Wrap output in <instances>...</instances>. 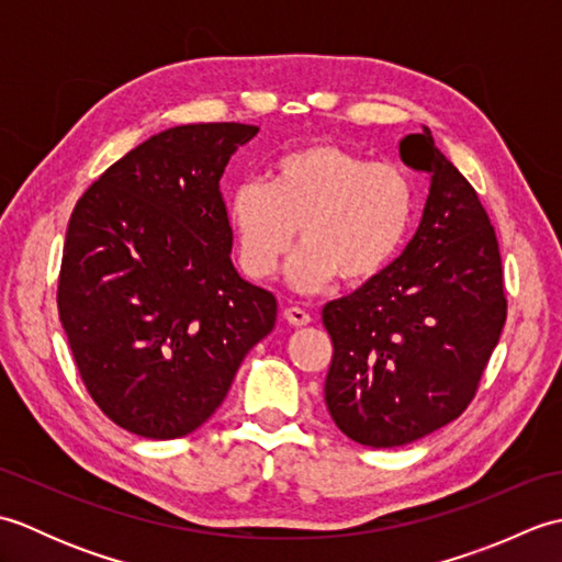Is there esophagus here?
<instances>
[{
  "mask_svg": "<svg viewBox=\"0 0 562 562\" xmlns=\"http://www.w3.org/2000/svg\"><path fill=\"white\" fill-rule=\"evenodd\" d=\"M284 321L292 326H306V324H312V314L304 312V308H300V306H288L284 308Z\"/></svg>",
  "mask_w": 562,
  "mask_h": 562,
  "instance_id": "34e87169",
  "label": "esophagus"
}]
</instances>
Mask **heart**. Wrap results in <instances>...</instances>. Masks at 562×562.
<instances>
[{
  "mask_svg": "<svg viewBox=\"0 0 562 562\" xmlns=\"http://www.w3.org/2000/svg\"><path fill=\"white\" fill-rule=\"evenodd\" d=\"M415 217L408 169L326 139L284 151L268 183L246 181L226 200L238 266L250 280L270 278L300 234L290 282L302 292L338 278L348 288L372 282L401 254Z\"/></svg>",
  "mask_w": 562,
  "mask_h": 562,
  "instance_id": "1",
  "label": "heart"
}]
</instances>
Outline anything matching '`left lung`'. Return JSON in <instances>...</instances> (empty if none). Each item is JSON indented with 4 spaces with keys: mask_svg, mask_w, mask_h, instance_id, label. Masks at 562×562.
<instances>
[{
    "mask_svg": "<svg viewBox=\"0 0 562 562\" xmlns=\"http://www.w3.org/2000/svg\"><path fill=\"white\" fill-rule=\"evenodd\" d=\"M401 159L432 176L423 222L391 266L324 306L326 405L357 445L391 449L469 408L507 318L503 258L479 193L425 127Z\"/></svg>",
    "mask_w": 562,
    "mask_h": 562,
    "instance_id": "left-lung-1",
    "label": "left lung"
}]
</instances>
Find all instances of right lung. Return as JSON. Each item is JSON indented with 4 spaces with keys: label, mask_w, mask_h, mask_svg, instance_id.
Listing matches in <instances>:
<instances>
[{
    "label": "right lung",
    "mask_w": 562,
    "mask_h": 562,
    "mask_svg": "<svg viewBox=\"0 0 562 562\" xmlns=\"http://www.w3.org/2000/svg\"><path fill=\"white\" fill-rule=\"evenodd\" d=\"M256 125H178L142 142L69 217L57 312L89 396L147 439L220 408L278 300L238 278L220 178Z\"/></svg>",
    "instance_id": "right-lung-1"
}]
</instances>
